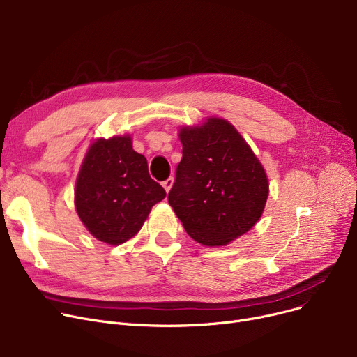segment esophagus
<instances>
[{
  "mask_svg": "<svg viewBox=\"0 0 357 357\" xmlns=\"http://www.w3.org/2000/svg\"><path fill=\"white\" fill-rule=\"evenodd\" d=\"M163 188H165V191L166 192H169V191H171V188H172V185H174V178L171 176V178H167L166 181H163Z\"/></svg>",
  "mask_w": 357,
  "mask_h": 357,
  "instance_id": "34e87169",
  "label": "esophagus"
}]
</instances>
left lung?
Returning <instances> with one entry per match:
<instances>
[{"label":"left lung","instance_id":"left-lung-1","mask_svg":"<svg viewBox=\"0 0 357 357\" xmlns=\"http://www.w3.org/2000/svg\"><path fill=\"white\" fill-rule=\"evenodd\" d=\"M182 159L167 195L183 229L204 246H226L261 217L269 195L264 166L222 119L179 131Z\"/></svg>","mask_w":357,"mask_h":357}]
</instances>
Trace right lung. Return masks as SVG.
Here are the masks:
<instances>
[{
	"label": "right lung",
	"mask_w": 357,
	"mask_h": 357,
	"mask_svg": "<svg viewBox=\"0 0 357 357\" xmlns=\"http://www.w3.org/2000/svg\"><path fill=\"white\" fill-rule=\"evenodd\" d=\"M165 197L130 136L93 142L75 185V207L84 226L114 246L136 236L153 205Z\"/></svg>",
	"instance_id": "right-lung-1"
}]
</instances>
